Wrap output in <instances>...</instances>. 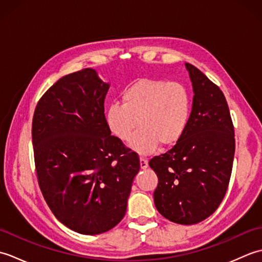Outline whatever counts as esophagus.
Here are the masks:
<instances>
[{"label":"esophagus","instance_id":"obj_1","mask_svg":"<svg viewBox=\"0 0 262 262\" xmlns=\"http://www.w3.org/2000/svg\"><path fill=\"white\" fill-rule=\"evenodd\" d=\"M140 163H141V169H143V170H145L148 166V161L144 158L140 159Z\"/></svg>","mask_w":262,"mask_h":262}]
</instances>
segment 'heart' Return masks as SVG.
Instances as JSON below:
<instances>
[{
	"label": "heart",
	"mask_w": 262,
	"mask_h": 262,
	"mask_svg": "<svg viewBox=\"0 0 262 262\" xmlns=\"http://www.w3.org/2000/svg\"><path fill=\"white\" fill-rule=\"evenodd\" d=\"M191 96L178 82L140 79L121 92V103L110 104L105 121L110 132L126 142L141 126L130 147L141 155L152 153L161 143L173 146L181 140L191 116Z\"/></svg>",
	"instance_id": "1"
}]
</instances>
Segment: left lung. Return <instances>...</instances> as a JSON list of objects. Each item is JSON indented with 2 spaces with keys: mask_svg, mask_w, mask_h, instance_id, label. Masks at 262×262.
Instances as JSON below:
<instances>
[{
  "mask_svg": "<svg viewBox=\"0 0 262 262\" xmlns=\"http://www.w3.org/2000/svg\"><path fill=\"white\" fill-rule=\"evenodd\" d=\"M192 83L190 120L185 134L164 154L149 160L159 183L154 204L173 223L197 224L223 200L235 151L234 127L221 89L186 63Z\"/></svg>",
  "mask_w": 262,
  "mask_h": 262,
  "instance_id": "1",
  "label": "left lung"
}]
</instances>
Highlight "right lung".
<instances>
[{
	"label": "right lung",
	"instance_id": "obj_1",
	"mask_svg": "<svg viewBox=\"0 0 262 262\" xmlns=\"http://www.w3.org/2000/svg\"><path fill=\"white\" fill-rule=\"evenodd\" d=\"M109 84L93 69L63 76L43 93L32 118L39 187L56 219L80 234H101L124 219L137 153L111 135Z\"/></svg>",
	"mask_w": 262,
	"mask_h": 262
}]
</instances>
